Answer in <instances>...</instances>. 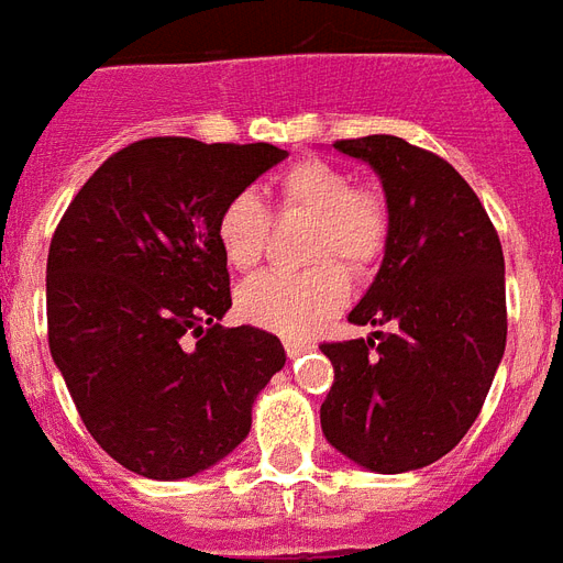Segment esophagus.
I'll return each mask as SVG.
<instances>
[{
    "label": "esophagus",
    "instance_id": "esophagus-1",
    "mask_svg": "<svg viewBox=\"0 0 563 563\" xmlns=\"http://www.w3.org/2000/svg\"><path fill=\"white\" fill-rule=\"evenodd\" d=\"M285 351H287V356L294 360V356H299V354H302V351H309V347H306V344H302V342H285Z\"/></svg>",
    "mask_w": 563,
    "mask_h": 563
}]
</instances>
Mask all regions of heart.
Listing matches in <instances>:
<instances>
[{"mask_svg": "<svg viewBox=\"0 0 563 563\" xmlns=\"http://www.w3.org/2000/svg\"><path fill=\"white\" fill-rule=\"evenodd\" d=\"M278 209L314 216L306 273H261L236 294V309L249 323L278 335L321 330L347 302V273L366 276L380 264L389 242L387 197L323 158H302L278 176ZM216 240L233 269H254L269 240V209L254 191H236L216 219ZM335 260H342L335 265Z\"/></svg>", "mask_w": 563, "mask_h": 563, "instance_id": "obj_1", "label": "heart"}]
</instances>
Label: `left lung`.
I'll use <instances>...</instances> for the list:
<instances>
[{"instance_id": "obj_1", "label": "left lung", "mask_w": 563, "mask_h": 563, "mask_svg": "<svg viewBox=\"0 0 563 563\" xmlns=\"http://www.w3.org/2000/svg\"><path fill=\"white\" fill-rule=\"evenodd\" d=\"M375 167L389 242L347 321L387 327L327 342L335 368L321 405L327 441L356 465L401 474L438 462L477 420L507 344L504 252L453 164L393 134L335 141Z\"/></svg>"}]
</instances>
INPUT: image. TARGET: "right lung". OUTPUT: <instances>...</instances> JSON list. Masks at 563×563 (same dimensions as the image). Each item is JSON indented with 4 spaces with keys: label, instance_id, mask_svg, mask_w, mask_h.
<instances>
[{
    "label": "right lung",
    "instance_id": "1",
    "mask_svg": "<svg viewBox=\"0 0 563 563\" xmlns=\"http://www.w3.org/2000/svg\"><path fill=\"white\" fill-rule=\"evenodd\" d=\"M285 155L269 143H129L53 233V363L98 446L141 477L183 479L221 462L285 366L273 332L219 323L231 276L216 240L224 200Z\"/></svg>",
    "mask_w": 563,
    "mask_h": 563
}]
</instances>
